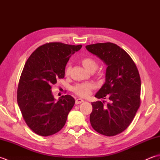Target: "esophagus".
<instances>
[{"instance_id":"obj_1","label":"esophagus","mask_w":160,"mask_h":160,"mask_svg":"<svg viewBox=\"0 0 160 160\" xmlns=\"http://www.w3.org/2000/svg\"><path fill=\"white\" fill-rule=\"evenodd\" d=\"M84 100L82 99H81V98H78V99L76 100V104H81L82 102H83Z\"/></svg>"}]
</instances>
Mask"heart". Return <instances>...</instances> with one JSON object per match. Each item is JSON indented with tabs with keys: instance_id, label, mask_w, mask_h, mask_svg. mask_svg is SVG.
Returning <instances> with one entry per match:
<instances>
[{
	"instance_id": "heart-1",
	"label": "heart",
	"mask_w": 160,
	"mask_h": 160,
	"mask_svg": "<svg viewBox=\"0 0 160 160\" xmlns=\"http://www.w3.org/2000/svg\"><path fill=\"white\" fill-rule=\"evenodd\" d=\"M82 64L85 69L91 73H93L98 67V62L93 58H85L81 61ZM71 67L70 64H68L65 69V75L68 76L71 72ZM96 86L95 84L91 82L86 83H80L77 84L73 87V91L77 96L82 98H87L89 96L91 93V91L93 90Z\"/></svg>"
}]
</instances>
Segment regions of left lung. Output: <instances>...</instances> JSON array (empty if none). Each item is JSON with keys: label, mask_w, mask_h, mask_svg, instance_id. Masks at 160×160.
<instances>
[{"label": "left lung", "mask_w": 160, "mask_h": 160, "mask_svg": "<svg viewBox=\"0 0 160 160\" xmlns=\"http://www.w3.org/2000/svg\"><path fill=\"white\" fill-rule=\"evenodd\" d=\"M86 49L107 64L105 82L96 98L110 100L91 103V127L106 136L121 133L133 120L140 106L141 80L131 56L121 47L111 42L97 43Z\"/></svg>", "instance_id": "obj_1"}]
</instances>
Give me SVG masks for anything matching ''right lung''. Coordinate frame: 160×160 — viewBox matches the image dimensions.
<instances>
[{
    "instance_id": "1",
    "label": "right lung",
    "mask_w": 160,
    "mask_h": 160,
    "mask_svg": "<svg viewBox=\"0 0 160 160\" xmlns=\"http://www.w3.org/2000/svg\"><path fill=\"white\" fill-rule=\"evenodd\" d=\"M82 47L46 43L27 60L20 78L17 102L27 125L35 133L49 136L60 131L65 124L75 100L65 95L56 101L52 86L64 77L69 58Z\"/></svg>"
}]
</instances>
